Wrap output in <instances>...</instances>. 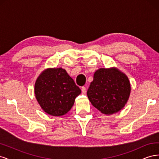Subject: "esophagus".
<instances>
[{
	"mask_svg": "<svg viewBox=\"0 0 159 159\" xmlns=\"http://www.w3.org/2000/svg\"><path fill=\"white\" fill-rule=\"evenodd\" d=\"M81 92H82L83 94H85V93H86V88L85 87L81 88Z\"/></svg>",
	"mask_w": 159,
	"mask_h": 159,
	"instance_id": "34e87169",
	"label": "esophagus"
}]
</instances>
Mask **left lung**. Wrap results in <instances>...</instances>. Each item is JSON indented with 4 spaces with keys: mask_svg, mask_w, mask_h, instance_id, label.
Here are the masks:
<instances>
[{
    "mask_svg": "<svg viewBox=\"0 0 159 159\" xmlns=\"http://www.w3.org/2000/svg\"><path fill=\"white\" fill-rule=\"evenodd\" d=\"M131 90L127 75L112 67L95 71L87 95L91 104L101 113L112 115L120 111L127 104Z\"/></svg>",
    "mask_w": 159,
    "mask_h": 159,
    "instance_id": "left-lung-1",
    "label": "left lung"
}]
</instances>
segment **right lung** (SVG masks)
<instances>
[{
    "instance_id": "add662e5",
    "label": "right lung",
    "mask_w": 159,
    "mask_h": 159,
    "mask_svg": "<svg viewBox=\"0 0 159 159\" xmlns=\"http://www.w3.org/2000/svg\"><path fill=\"white\" fill-rule=\"evenodd\" d=\"M81 93L74 80L61 68H50L42 71L34 85L38 104L45 113L52 116L66 114Z\"/></svg>"
}]
</instances>
